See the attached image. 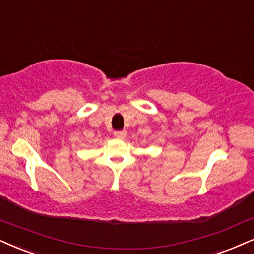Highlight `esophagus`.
I'll return each instance as SVG.
<instances>
[{
	"instance_id": "obj_1",
	"label": "esophagus",
	"mask_w": 254,
	"mask_h": 254,
	"mask_svg": "<svg viewBox=\"0 0 254 254\" xmlns=\"http://www.w3.org/2000/svg\"><path fill=\"white\" fill-rule=\"evenodd\" d=\"M114 136L116 137V138H124L125 136H127V132H125V131H115L114 132Z\"/></svg>"
}]
</instances>
